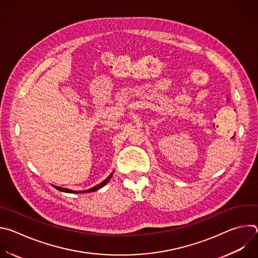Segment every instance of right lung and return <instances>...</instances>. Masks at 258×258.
Here are the masks:
<instances>
[{"mask_svg":"<svg viewBox=\"0 0 258 258\" xmlns=\"http://www.w3.org/2000/svg\"><path fill=\"white\" fill-rule=\"evenodd\" d=\"M111 175H112V173L110 174L104 181H102L101 183H99V185H97V186H95L94 188H91V189H89V190H85V191H80L79 193H90V192H95V191H97V190H99V189H101L102 187H104L106 183L109 181V179H110V177H111ZM57 190H59V191H61V192H66V193H78V191H72V190H69V189H65V188H60V187H55Z\"/></svg>","mask_w":258,"mask_h":258,"instance_id":"obj_1","label":"right lung"}]
</instances>
